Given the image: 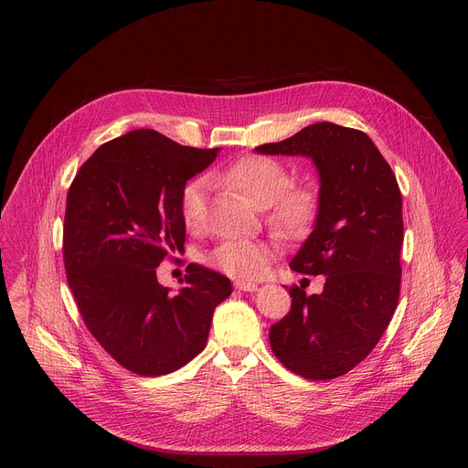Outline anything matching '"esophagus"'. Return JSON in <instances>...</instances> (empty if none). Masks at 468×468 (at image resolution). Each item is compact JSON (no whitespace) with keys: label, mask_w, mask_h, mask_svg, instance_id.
Returning <instances> with one entry per match:
<instances>
[{"label":"esophagus","mask_w":468,"mask_h":468,"mask_svg":"<svg viewBox=\"0 0 468 468\" xmlns=\"http://www.w3.org/2000/svg\"><path fill=\"white\" fill-rule=\"evenodd\" d=\"M233 285H235V289L244 291V292H255L257 291V285L251 283V282H235Z\"/></svg>","instance_id":"esophagus-1"}]
</instances>
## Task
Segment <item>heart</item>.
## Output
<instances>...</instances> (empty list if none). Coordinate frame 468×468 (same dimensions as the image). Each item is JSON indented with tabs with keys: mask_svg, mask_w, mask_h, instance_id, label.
I'll list each match as a JSON object with an SVG mask.
<instances>
[{
	"mask_svg": "<svg viewBox=\"0 0 468 468\" xmlns=\"http://www.w3.org/2000/svg\"><path fill=\"white\" fill-rule=\"evenodd\" d=\"M222 185L237 190L255 209H269L271 228L285 239L303 237L320 209V194L314 185H291L289 168L272 157L244 155L215 176ZM207 181L190 179L179 197L185 226L196 229L206 215ZM272 257L269 244L257 240H228L207 257L213 269L233 278H253Z\"/></svg>",
	"mask_w": 468,
	"mask_h": 468,
	"instance_id": "obj_1",
	"label": "heart"
}]
</instances>
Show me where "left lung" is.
I'll use <instances>...</instances> for the list:
<instances>
[{
    "mask_svg": "<svg viewBox=\"0 0 468 468\" xmlns=\"http://www.w3.org/2000/svg\"><path fill=\"white\" fill-rule=\"evenodd\" d=\"M309 157L320 176L314 229L291 261L325 276L320 294L291 287V311L271 327L276 357L307 379H333L359 365L385 333L399 296L402 194L367 133L331 122L255 148Z\"/></svg>",
    "mask_w": 468,
    "mask_h": 468,
    "instance_id": "obj_1",
    "label": "left lung"
}]
</instances>
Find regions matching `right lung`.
Returning a JSON list of instances; mask_svg holds the SVG:
<instances>
[{
    "instance_id": "obj_1",
    "label": "right lung",
    "mask_w": 468,
    "mask_h": 468,
    "mask_svg": "<svg viewBox=\"0 0 468 468\" xmlns=\"http://www.w3.org/2000/svg\"><path fill=\"white\" fill-rule=\"evenodd\" d=\"M220 148L181 146L154 129L101 144L76 174L62 231L66 280L105 352L141 376L170 374L206 348L215 307L231 282L188 264L177 294L157 266L183 251L181 190Z\"/></svg>"
}]
</instances>
